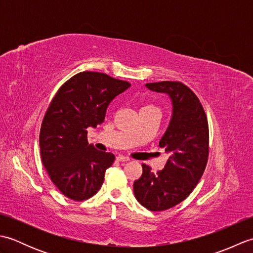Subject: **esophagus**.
I'll return each instance as SVG.
<instances>
[{
    "label": "esophagus",
    "instance_id": "esophagus-1",
    "mask_svg": "<svg viewBox=\"0 0 253 253\" xmlns=\"http://www.w3.org/2000/svg\"><path fill=\"white\" fill-rule=\"evenodd\" d=\"M116 160L117 161H120V162H128V161H129V158H127V157H124V155H117L116 157Z\"/></svg>",
    "mask_w": 253,
    "mask_h": 253
}]
</instances>
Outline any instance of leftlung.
<instances>
[{
  "instance_id": "left-lung-1",
  "label": "left lung",
  "mask_w": 253,
  "mask_h": 253,
  "mask_svg": "<svg viewBox=\"0 0 253 253\" xmlns=\"http://www.w3.org/2000/svg\"><path fill=\"white\" fill-rule=\"evenodd\" d=\"M157 92L169 95L173 116L160 140L169 160L164 169L153 173L142 164V175L133 181L138 202L150 211H165L184 201L203 175L209 159V124L200 100L180 82L146 84Z\"/></svg>"
}]
</instances>
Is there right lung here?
Listing matches in <instances>:
<instances>
[{"label": "right lung", "mask_w": 253, "mask_h": 253, "mask_svg": "<svg viewBox=\"0 0 253 253\" xmlns=\"http://www.w3.org/2000/svg\"><path fill=\"white\" fill-rule=\"evenodd\" d=\"M130 84L96 72H82L57 90L40 128L41 160L53 184L74 201L93 197L115 160L89 144L87 128L103 123L111 101Z\"/></svg>", "instance_id": "obj_1"}]
</instances>
